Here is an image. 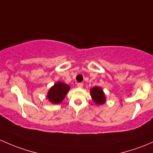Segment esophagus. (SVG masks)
<instances>
[{
	"label": "esophagus",
	"instance_id": "obj_1",
	"mask_svg": "<svg viewBox=\"0 0 153 153\" xmlns=\"http://www.w3.org/2000/svg\"><path fill=\"white\" fill-rule=\"evenodd\" d=\"M77 87H78V88H82L83 87V83H77Z\"/></svg>",
	"mask_w": 153,
	"mask_h": 153
}]
</instances>
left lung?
<instances>
[{
  "mask_svg": "<svg viewBox=\"0 0 153 153\" xmlns=\"http://www.w3.org/2000/svg\"><path fill=\"white\" fill-rule=\"evenodd\" d=\"M90 95H91V98L93 101L96 104L101 105L106 102V96H105L102 88H100V87L96 86L90 89Z\"/></svg>",
  "mask_w": 153,
  "mask_h": 153,
  "instance_id": "obj_1",
  "label": "left lung"
}]
</instances>
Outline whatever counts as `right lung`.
<instances>
[{
  "mask_svg": "<svg viewBox=\"0 0 153 153\" xmlns=\"http://www.w3.org/2000/svg\"><path fill=\"white\" fill-rule=\"evenodd\" d=\"M70 90V86L61 82H57L51 87L47 93V98L49 101L54 104H58L63 101L65 96Z\"/></svg>",
  "mask_w": 153,
  "mask_h": 153,
  "instance_id": "add662e5",
  "label": "right lung"
}]
</instances>
